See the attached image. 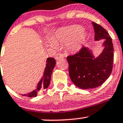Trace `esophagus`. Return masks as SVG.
<instances>
[{"label": "esophagus", "instance_id": "esophagus-1", "mask_svg": "<svg viewBox=\"0 0 123 123\" xmlns=\"http://www.w3.org/2000/svg\"><path fill=\"white\" fill-rule=\"evenodd\" d=\"M64 55L62 54H60V53H58L56 55H55V58L56 59V60H58V59H60L61 58H64Z\"/></svg>", "mask_w": 123, "mask_h": 123}]
</instances>
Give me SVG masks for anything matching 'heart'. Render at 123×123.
<instances>
[{"label": "heart", "instance_id": "obj_1", "mask_svg": "<svg viewBox=\"0 0 123 123\" xmlns=\"http://www.w3.org/2000/svg\"><path fill=\"white\" fill-rule=\"evenodd\" d=\"M86 37L83 27L74 25L59 30L52 37V41L56 44H65L68 50L77 51L81 48ZM56 44H52L56 47Z\"/></svg>", "mask_w": 123, "mask_h": 123}]
</instances>
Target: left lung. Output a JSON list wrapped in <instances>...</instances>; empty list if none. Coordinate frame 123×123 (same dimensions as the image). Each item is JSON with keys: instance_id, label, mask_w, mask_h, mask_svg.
Returning <instances> with one entry per match:
<instances>
[{"instance_id": "1", "label": "left lung", "mask_w": 123, "mask_h": 123, "mask_svg": "<svg viewBox=\"0 0 123 123\" xmlns=\"http://www.w3.org/2000/svg\"><path fill=\"white\" fill-rule=\"evenodd\" d=\"M92 24L95 40L106 39L102 54L94 58L91 51L82 47L78 52L67 57L70 78L75 85L82 89L102 85L110 76L113 68L114 49L111 38L103 27L94 22Z\"/></svg>"}]
</instances>
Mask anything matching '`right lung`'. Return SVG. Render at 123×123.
<instances>
[{"label": "right lung", "mask_w": 123, "mask_h": 123, "mask_svg": "<svg viewBox=\"0 0 123 123\" xmlns=\"http://www.w3.org/2000/svg\"><path fill=\"white\" fill-rule=\"evenodd\" d=\"M46 62L47 65L44 73V76L38 83L37 89L29 94H23V96H28L29 98H34L37 96L38 93L44 92L48 87L50 83L51 74L55 65V60L53 58H48Z\"/></svg>", "instance_id": "obj_1"}]
</instances>
